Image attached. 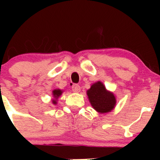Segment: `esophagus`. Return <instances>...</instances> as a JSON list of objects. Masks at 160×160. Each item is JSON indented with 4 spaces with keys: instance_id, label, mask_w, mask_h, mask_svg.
Instances as JSON below:
<instances>
[{
    "instance_id": "1",
    "label": "esophagus",
    "mask_w": 160,
    "mask_h": 160,
    "mask_svg": "<svg viewBox=\"0 0 160 160\" xmlns=\"http://www.w3.org/2000/svg\"><path fill=\"white\" fill-rule=\"evenodd\" d=\"M72 90H73V92L78 93L80 92V90H81V87H80V86H78V85L73 84V86H72Z\"/></svg>"
}]
</instances>
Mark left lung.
Returning <instances> with one entry per match:
<instances>
[{"mask_svg":"<svg viewBox=\"0 0 160 160\" xmlns=\"http://www.w3.org/2000/svg\"><path fill=\"white\" fill-rule=\"evenodd\" d=\"M87 94L90 105L99 114L111 112L116 105V97L114 93L107 90L102 82L93 83Z\"/></svg>","mask_w":160,"mask_h":160,"instance_id":"8db88e82","label":"left lung"}]
</instances>
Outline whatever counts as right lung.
<instances>
[{"instance_id":"1","label":"right lung","mask_w":160,"mask_h":160,"mask_svg":"<svg viewBox=\"0 0 160 160\" xmlns=\"http://www.w3.org/2000/svg\"><path fill=\"white\" fill-rule=\"evenodd\" d=\"M63 93V90H60V89H55L52 91V94H53V99H52V102L53 104L56 105L58 103V98L60 97Z\"/></svg>"}]
</instances>
